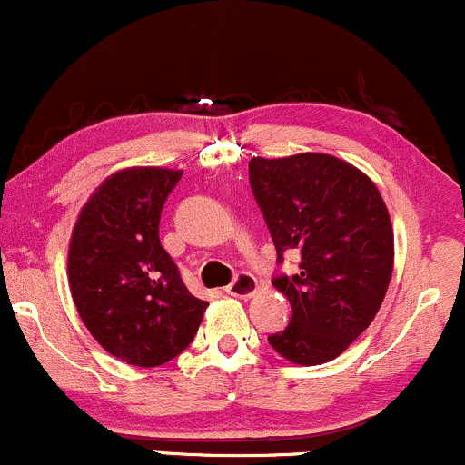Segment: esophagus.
<instances>
[{
    "instance_id": "obj_1",
    "label": "esophagus",
    "mask_w": 465,
    "mask_h": 465,
    "mask_svg": "<svg viewBox=\"0 0 465 465\" xmlns=\"http://www.w3.org/2000/svg\"><path fill=\"white\" fill-rule=\"evenodd\" d=\"M225 291L227 295L238 297V300H247V297H253L255 292H258V280L249 273H240Z\"/></svg>"
}]
</instances>
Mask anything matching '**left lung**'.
Instances as JSON below:
<instances>
[{
	"label": "left lung",
	"instance_id": "8db88e82",
	"mask_svg": "<svg viewBox=\"0 0 465 465\" xmlns=\"http://www.w3.org/2000/svg\"><path fill=\"white\" fill-rule=\"evenodd\" d=\"M249 181L282 262L302 255L300 273L273 286L291 323L269 343L295 365H322L350 348L381 311L393 273V227L376 183L325 153L249 162Z\"/></svg>",
	"mask_w": 465,
	"mask_h": 465
}]
</instances>
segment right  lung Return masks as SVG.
Segmentation results:
<instances>
[{"label":"right lung","mask_w":465,"mask_h":465,"mask_svg":"<svg viewBox=\"0 0 465 465\" xmlns=\"http://www.w3.org/2000/svg\"><path fill=\"white\" fill-rule=\"evenodd\" d=\"M181 174L159 165L117 170L92 192L69 238V291L84 328L135 367L179 356L207 308L159 242L162 207Z\"/></svg>","instance_id":"add662e5"}]
</instances>
